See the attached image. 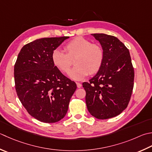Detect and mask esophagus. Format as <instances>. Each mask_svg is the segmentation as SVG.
<instances>
[{
	"label": "esophagus",
	"mask_w": 152,
	"mask_h": 152,
	"mask_svg": "<svg viewBox=\"0 0 152 152\" xmlns=\"http://www.w3.org/2000/svg\"><path fill=\"white\" fill-rule=\"evenodd\" d=\"M76 85H77V87H78V88H80L82 87V84H80V83H79V82H77L76 83Z\"/></svg>",
	"instance_id": "obj_1"
}]
</instances>
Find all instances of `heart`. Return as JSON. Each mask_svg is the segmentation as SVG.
Wrapping results in <instances>:
<instances>
[{"label": "heart", "instance_id": "1", "mask_svg": "<svg viewBox=\"0 0 152 152\" xmlns=\"http://www.w3.org/2000/svg\"><path fill=\"white\" fill-rule=\"evenodd\" d=\"M64 53L56 49L53 52V64L63 74H68L74 61L75 66L69 72V77L74 80H81L89 74H94L102 66L104 53L102 47L91 43L90 40L77 37L64 47Z\"/></svg>", "mask_w": 152, "mask_h": 152}]
</instances>
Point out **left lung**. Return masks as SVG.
<instances>
[{"instance_id":"obj_1","label":"left lung","mask_w":152,"mask_h":152,"mask_svg":"<svg viewBox=\"0 0 152 152\" xmlns=\"http://www.w3.org/2000/svg\"><path fill=\"white\" fill-rule=\"evenodd\" d=\"M91 35L99 42L104 53L102 66L89 82H84L88 111L98 119H107L125 109L131 97L134 72L129 50L115 36Z\"/></svg>"}]
</instances>
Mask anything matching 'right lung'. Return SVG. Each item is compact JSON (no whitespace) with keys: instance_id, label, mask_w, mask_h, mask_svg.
<instances>
[{"instance_id":"add662e5","label":"right lung","mask_w":152,"mask_h":152,"mask_svg":"<svg viewBox=\"0 0 152 152\" xmlns=\"http://www.w3.org/2000/svg\"><path fill=\"white\" fill-rule=\"evenodd\" d=\"M69 37L41 38L26 44L14 65L15 88L29 115L43 123H53L66 115L76 83L53 64V52Z\"/></svg>"}]
</instances>
